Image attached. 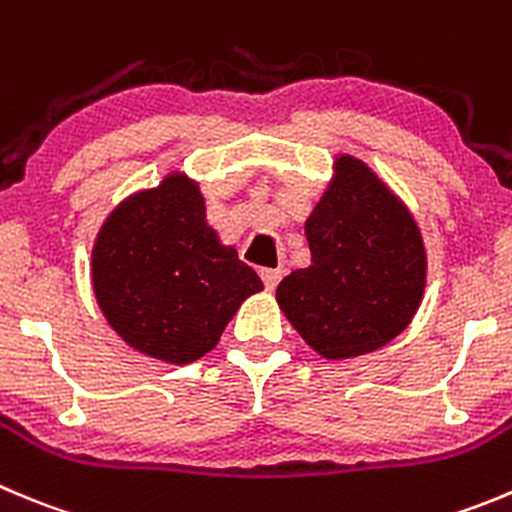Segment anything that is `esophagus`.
<instances>
[{
	"instance_id": "esophagus-1",
	"label": "esophagus",
	"mask_w": 512,
	"mask_h": 512,
	"mask_svg": "<svg viewBox=\"0 0 512 512\" xmlns=\"http://www.w3.org/2000/svg\"><path fill=\"white\" fill-rule=\"evenodd\" d=\"M260 278H262V283H265L267 290H275L278 288L280 278H283V270H275V267H262Z\"/></svg>"
}]
</instances>
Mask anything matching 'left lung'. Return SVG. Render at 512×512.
Here are the masks:
<instances>
[{
  "label": "left lung",
  "mask_w": 512,
  "mask_h": 512,
  "mask_svg": "<svg viewBox=\"0 0 512 512\" xmlns=\"http://www.w3.org/2000/svg\"><path fill=\"white\" fill-rule=\"evenodd\" d=\"M305 237L310 265L278 285V303L313 351L361 356L409 326L427 278L422 234L369 166L338 159Z\"/></svg>",
  "instance_id": "8db88e82"
}]
</instances>
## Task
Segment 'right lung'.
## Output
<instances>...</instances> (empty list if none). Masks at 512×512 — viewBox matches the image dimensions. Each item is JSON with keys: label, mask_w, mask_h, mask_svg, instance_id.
Listing matches in <instances>:
<instances>
[{"label": "right lung", "mask_w": 512, "mask_h": 512, "mask_svg": "<svg viewBox=\"0 0 512 512\" xmlns=\"http://www.w3.org/2000/svg\"><path fill=\"white\" fill-rule=\"evenodd\" d=\"M93 290L113 331L146 356L191 364L217 346L262 280L207 224L186 176H166L108 217L93 250Z\"/></svg>", "instance_id": "obj_1"}]
</instances>
